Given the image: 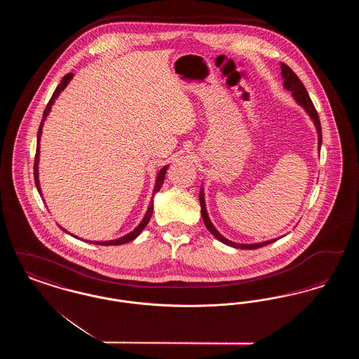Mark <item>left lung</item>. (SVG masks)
Instances as JSON below:
<instances>
[{
	"label": "left lung",
	"mask_w": 359,
	"mask_h": 359,
	"mask_svg": "<svg viewBox=\"0 0 359 359\" xmlns=\"http://www.w3.org/2000/svg\"><path fill=\"white\" fill-rule=\"evenodd\" d=\"M281 76H283V79H284V87L292 93V97L294 98V101L299 103V104L307 111V114L311 117V120L313 121L315 128H316V130H318V140H319L318 148H319V151H320V147H322V126H320V120H319V114H318V111H316L313 103H312L309 95H308L306 87L302 83V81L299 79V76H297L285 63H281ZM199 202H201V211H202V218H203L205 227L208 229V231H210L215 238L218 239V241H221L222 243L227 245V246H231V248H236V249L252 250V249H258V248H262V246H265V245H269V243H272L274 241H277V238H274L271 239V241H265V242H259V243H250V245L236 243V242H233V241H229V239L224 238L222 234L215 229V226L212 224V222H211L210 218H208L207 208H205V191H203V188H201Z\"/></svg>",
	"instance_id": "8db88e82"
}]
</instances>
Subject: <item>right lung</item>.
Masks as SVG:
<instances>
[{"instance_id": "add662e5", "label": "right lung", "mask_w": 359, "mask_h": 359, "mask_svg": "<svg viewBox=\"0 0 359 359\" xmlns=\"http://www.w3.org/2000/svg\"><path fill=\"white\" fill-rule=\"evenodd\" d=\"M72 76H74V74H67V75H65V78L62 79V82H60L59 86L55 88V91H53V94H52L51 100H50V102L47 103V107H46V110H44V113H43V120H41V122H40V126H39V132H37V148H36V156H34V184H36V188H37V191H39L40 196H41V188H40V183H39V171H37V165H39V154H40L39 142H40V137H41L43 125H44V121L47 118V116H48V114H50V111H51L52 104L55 102V100H56V98L59 97V94L66 88V86L69 85V81L72 79ZM167 168H168V165H165L164 168H161L160 172L157 173L156 183H154V194H152L154 196V194H156L157 191H160V188H161L163 183H164V177H165ZM154 196H152V199H151V205L148 207V211H147L145 217L142 218L141 223L137 226L136 229H135L133 231H130L129 234H126V236H123V237H121V238L111 239V241H90V243L93 242V243H95V245L110 246V245H123V243H128V242H130V241H133V239L137 238V237L140 236V233L145 229V226H147L148 222L151 221V217H152V214H154ZM63 230H65V229H63ZM65 231H66V230H65ZM74 237H75V236H74Z\"/></svg>"}]
</instances>
